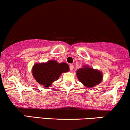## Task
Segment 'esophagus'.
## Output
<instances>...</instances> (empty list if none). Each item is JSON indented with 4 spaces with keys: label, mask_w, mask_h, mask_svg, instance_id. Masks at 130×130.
I'll use <instances>...</instances> for the list:
<instances>
[{
    "label": "esophagus",
    "mask_w": 130,
    "mask_h": 130,
    "mask_svg": "<svg viewBox=\"0 0 130 130\" xmlns=\"http://www.w3.org/2000/svg\"><path fill=\"white\" fill-rule=\"evenodd\" d=\"M73 68H74V65H73V64H71V65H70V70H71V71H73Z\"/></svg>",
    "instance_id": "esophagus-1"
}]
</instances>
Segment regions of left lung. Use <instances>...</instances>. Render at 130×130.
<instances>
[{
    "instance_id": "1",
    "label": "left lung",
    "mask_w": 130,
    "mask_h": 130,
    "mask_svg": "<svg viewBox=\"0 0 130 130\" xmlns=\"http://www.w3.org/2000/svg\"><path fill=\"white\" fill-rule=\"evenodd\" d=\"M78 80L87 88L95 87L102 80V73L99 70L90 68L88 65H85L79 68L76 72Z\"/></svg>"
}]
</instances>
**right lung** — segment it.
<instances>
[{"mask_svg": "<svg viewBox=\"0 0 130 130\" xmlns=\"http://www.w3.org/2000/svg\"><path fill=\"white\" fill-rule=\"evenodd\" d=\"M69 69L66 63H59L56 60H49L46 63H36L32 67V73L39 84L45 87H50L62 73L68 72Z\"/></svg>", "mask_w": 130, "mask_h": 130, "instance_id": "right-lung-1", "label": "right lung"}]
</instances>
